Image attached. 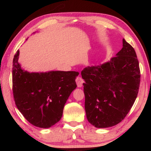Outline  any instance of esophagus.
Masks as SVG:
<instances>
[{
	"instance_id": "esophagus-1",
	"label": "esophagus",
	"mask_w": 151,
	"mask_h": 151,
	"mask_svg": "<svg viewBox=\"0 0 151 151\" xmlns=\"http://www.w3.org/2000/svg\"><path fill=\"white\" fill-rule=\"evenodd\" d=\"M76 84H77V86H78V87H82V84H83V83H84V80L82 79L81 77L78 76V77L76 78Z\"/></svg>"
}]
</instances>
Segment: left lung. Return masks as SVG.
Returning a JSON list of instances; mask_svg holds the SVG:
<instances>
[{"label": "left lung", "mask_w": 151, "mask_h": 151, "mask_svg": "<svg viewBox=\"0 0 151 151\" xmlns=\"http://www.w3.org/2000/svg\"><path fill=\"white\" fill-rule=\"evenodd\" d=\"M88 121L97 128L121 122L136 100L140 84L139 61L124 39L123 47L110 61L85 67L81 72Z\"/></svg>", "instance_id": "1"}]
</instances>
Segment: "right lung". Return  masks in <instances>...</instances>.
Returning a JSON list of instances; mask_svg holds the SVG:
<instances>
[{
    "mask_svg": "<svg viewBox=\"0 0 151 151\" xmlns=\"http://www.w3.org/2000/svg\"><path fill=\"white\" fill-rule=\"evenodd\" d=\"M19 50L13 59L12 89L18 110L35 127L49 128L60 120L71 93L77 87L76 71L29 73L18 63Z\"/></svg>",
    "mask_w": 151,
    "mask_h": 151,
    "instance_id": "right-lung-1",
    "label": "right lung"
}]
</instances>
